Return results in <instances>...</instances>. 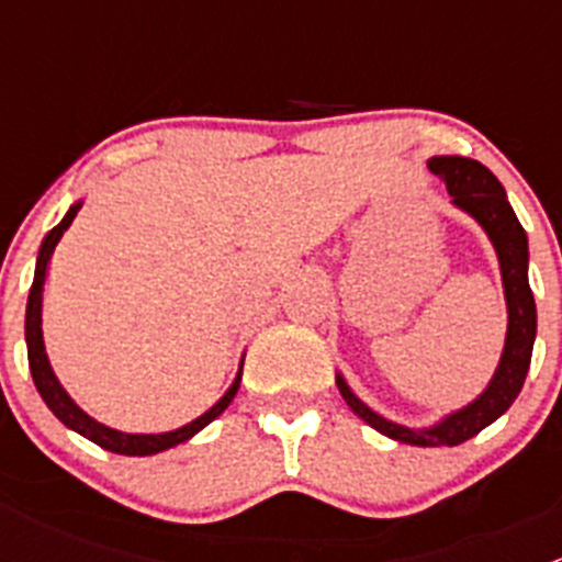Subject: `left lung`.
Here are the masks:
<instances>
[{
  "label": "left lung",
  "instance_id": "1",
  "mask_svg": "<svg viewBox=\"0 0 562 562\" xmlns=\"http://www.w3.org/2000/svg\"><path fill=\"white\" fill-rule=\"evenodd\" d=\"M427 166L440 181H446L449 195L454 198V206L468 212L495 245L508 304V331L501 364H497L484 394H479L462 411L451 413L443 422L427 429L402 427V424L378 416L348 389L342 375H337V386L342 400L350 405V411L364 418L372 429H378L391 440H400V443L432 446L435 449V446L464 443L484 427H490L495 418H501L512 407V402L517 400L527 370H530L532 342H536V299H532L530 282H527L525 228L519 225L497 176L486 166H481L479 160H470V157H432Z\"/></svg>",
  "mask_w": 562,
  "mask_h": 562
}]
</instances>
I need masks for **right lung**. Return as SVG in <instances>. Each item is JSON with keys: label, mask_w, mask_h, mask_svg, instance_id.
I'll return each instance as SVG.
<instances>
[{"label": "right lung", "mask_w": 562, "mask_h": 562, "mask_svg": "<svg viewBox=\"0 0 562 562\" xmlns=\"http://www.w3.org/2000/svg\"><path fill=\"white\" fill-rule=\"evenodd\" d=\"M78 209H81V201L72 203L70 212H67L65 217H61V223L56 225V228L48 231V236H45L43 245H40V252H37L35 282H32L30 302H26V353H30L32 381H35L40 396H43L45 405L50 407V413H54V416L59 418V422L65 424V427L76 429L78 435H83V438H89V440H92V443H98L100 449L113 451V454H124V457H151V454H160V451L173 449V446L184 443V440H190L192 435L201 432V429L206 427V424H212L214 418H217L220 413H223L225 407L231 405V400H234L236 391H239L241 370H239V375H236L234 386H231L223 396H220L217 405L209 407V411L203 413V416H198L195 422L184 424V427L173 429V432L130 435V432H119V429L105 427V424L94 422L92 416H87V413H83L81 407H78L76 402L70 400V394H67V391L61 389V383L56 381L54 370H50V364H48V356H45L43 328H40V323H43V315H40V313H43L45 269H48V260H50V255H54V247L59 245L61 234H65V231L70 228L72 220H76Z\"/></svg>", "instance_id": "add662e5"}]
</instances>
